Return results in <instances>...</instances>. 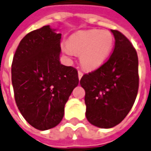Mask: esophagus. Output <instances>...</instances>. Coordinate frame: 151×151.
Segmentation results:
<instances>
[{
    "label": "esophagus",
    "instance_id": "obj_1",
    "mask_svg": "<svg viewBox=\"0 0 151 151\" xmlns=\"http://www.w3.org/2000/svg\"><path fill=\"white\" fill-rule=\"evenodd\" d=\"M82 76H83V73H82V72H81V71H78V78L79 80L82 78Z\"/></svg>",
    "mask_w": 151,
    "mask_h": 151
}]
</instances>
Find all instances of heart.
<instances>
[{
  "instance_id": "1",
  "label": "heart",
  "mask_w": 151,
  "mask_h": 151,
  "mask_svg": "<svg viewBox=\"0 0 151 151\" xmlns=\"http://www.w3.org/2000/svg\"><path fill=\"white\" fill-rule=\"evenodd\" d=\"M114 37L109 30L89 29L71 35L62 50L67 55L80 54V62L86 70H95L106 61L113 47Z\"/></svg>"
}]
</instances>
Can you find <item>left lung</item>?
I'll use <instances>...</instances> for the list:
<instances>
[{"label":"left lung","instance_id":"obj_1","mask_svg":"<svg viewBox=\"0 0 151 151\" xmlns=\"http://www.w3.org/2000/svg\"><path fill=\"white\" fill-rule=\"evenodd\" d=\"M115 44L110 58L93 72L82 76L86 91V116L100 128L121 122L131 110L138 90V59L130 41L118 30L111 29Z\"/></svg>","mask_w":151,"mask_h":151}]
</instances>
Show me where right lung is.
<instances>
[{
  "instance_id": "obj_1",
  "label": "right lung",
  "mask_w": 151,
  "mask_h": 151,
  "mask_svg": "<svg viewBox=\"0 0 151 151\" xmlns=\"http://www.w3.org/2000/svg\"><path fill=\"white\" fill-rule=\"evenodd\" d=\"M61 33L50 25L24 36L12 63L17 106L24 118L39 130L58 125L65 105L78 85V70L60 62Z\"/></svg>"
}]
</instances>
